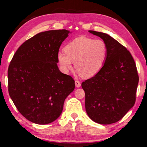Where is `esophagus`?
Instances as JSON below:
<instances>
[{"instance_id": "obj_1", "label": "esophagus", "mask_w": 147, "mask_h": 147, "mask_svg": "<svg viewBox=\"0 0 147 147\" xmlns=\"http://www.w3.org/2000/svg\"><path fill=\"white\" fill-rule=\"evenodd\" d=\"M75 86L76 88H80V87L81 86V83L80 82H79L78 80H76L75 81Z\"/></svg>"}]
</instances>
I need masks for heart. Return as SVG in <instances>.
<instances>
[{
  "mask_svg": "<svg viewBox=\"0 0 147 147\" xmlns=\"http://www.w3.org/2000/svg\"><path fill=\"white\" fill-rule=\"evenodd\" d=\"M107 52V45L102 39L82 36L67 45L65 52L59 51L57 58L63 73H68L74 62L77 73L89 78L97 74L102 67Z\"/></svg>",
  "mask_w": 147,
  "mask_h": 147,
  "instance_id": "heart-1",
  "label": "heart"
}]
</instances>
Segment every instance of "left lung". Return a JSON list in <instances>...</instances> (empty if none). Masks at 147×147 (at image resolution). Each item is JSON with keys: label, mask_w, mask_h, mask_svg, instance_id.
<instances>
[{"label": "left lung", "mask_w": 147, "mask_h": 147, "mask_svg": "<svg viewBox=\"0 0 147 147\" xmlns=\"http://www.w3.org/2000/svg\"><path fill=\"white\" fill-rule=\"evenodd\" d=\"M89 32L103 39L108 52L100 71L82 83L86 112L95 123H115L135 104L139 82L136 65L126 47L108 34Z\"/></svg>", "instance_id": "obj_1"}]
</instances>
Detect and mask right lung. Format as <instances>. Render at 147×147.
I'll list each match as a JSON object with an SVG mask.
<instances>
[{
	"label": "right lung",
	"mask_w": 147,
	"mask_h": 147,
	"mask_svg": "<svg viewBox=\"0 0 147 147\" xmlns=\"http://www.w3.org/2000/svg\"><path fill=\"white\" fill-rule=\"evenodd\" d=\"M69 32L63 29L35 35L19 47L9 64V94L21 115L32 123L56 120L75 88L74 79L57 65L59 49Z\"/></svg>",
	"instance_id": "right-lung-1"
}]
</instances>
